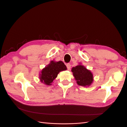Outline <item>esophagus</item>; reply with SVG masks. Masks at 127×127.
<instances>
[{"mask_svg": "<svg viewBox=\"0 0 127 127\" xmlns=\"http://www.w3.org/2000/svg\"><path fill=\"white\" fill-rule=\"evenodd\" d=\"M66 66H67V68L68 69V70H70V68H71V64H66Z\"/></svg>", "mask_w": 127, "mask_h": 127, "instance_id": "34e87169", "label": "esophagus"}]
</instances>
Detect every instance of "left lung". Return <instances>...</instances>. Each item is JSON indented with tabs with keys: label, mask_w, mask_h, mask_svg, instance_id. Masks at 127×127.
<instances>
[{
	"label": "left lung",
	"mask_w": 127,
	"mask_h": 127,
	"mask_svg": "<svg viewBox=\"0 0 127 127\" xmlns=\"http://www.w3.org/2000/svg\"><path fill=\"white\" fill-rule=\"evenodd\" d=\"M71 71L77 80V83L80 86H88L93 81V74L82 65L72 67Z\"/></svg>",
	"instance_id": "left-lung-1"
}]
</instances>
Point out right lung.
Segmentation results:
<instances>
[{
    "instance_id": "add662e5",
    "label": "right lung",
    "mask_w": 127,
    "mask_h": 127,
    "mask_svg": "<svg viewBox=\"0 0 127 127\" xmlns=\"http://www.w3.org/2000/svg\"><path fill=\"white\" fill-rule=\"evenodd\" d=\"M66 69L67 67L63 61L55 62L51 61L50 64L42 70L40 77L41 82L46 85H50L59 72Z\"/></svg>"
}]
</instances>
